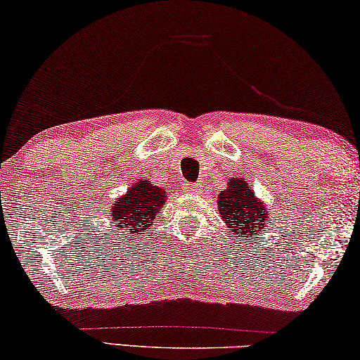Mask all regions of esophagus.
Returning <instances> with one entry per match:
<instances>
[{"instance_id": "1", "label": "esophagus", "mask_w": 360, "mask_h": 360, "mask_svg": "<svg viewBox=\"0 0 360 360\" xmlns=\"http://www.w3.org/2000/svg\"><path fill=\"white\" fill-rule=\"evenodd\" d=\"M185 191L188 194H198V193L202 191V188H201V185H199V184H188L185 186Z\"/></svg>"}]
</instances>
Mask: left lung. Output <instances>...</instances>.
I'll list each match as a JSON object with an SVG mask.
<instances>
[{"instance_id":"left-lung-1","label":"left lung","mask_w":360,"mask_h":360,"mask_svg":"<svg viewBox=\"0 0 360 360\" xmlns=\"http://www.w3.org/2000/svg\"><path fill=\"white\" fill-rule=\"evenodd\" d=\"M217 205L223 221L231 228L233 238L252 240V236L268 229L269 209L257 198L252 185L244 179L231 176L226 190L219 194Z\"/></svg>"}]
</instances>
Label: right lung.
I'll return each mask as SVG.
<instances>
[{"label": "right lung", "mask_w": 360, "mask_h": 360, "mask_svg": "<svg viewBox=\"0 0 360 360\" xmlns=\"http://www.w3.org/2000/svg\"><path fill=\"white\" fill-rule=\"evenodd\" d=\"M166 202V191L148 180H139L124 196L111 205V223L115 231L139 236L153 226L156 214Z\"/></svg>", "instance_id": "add662e5"}]
</instances>
